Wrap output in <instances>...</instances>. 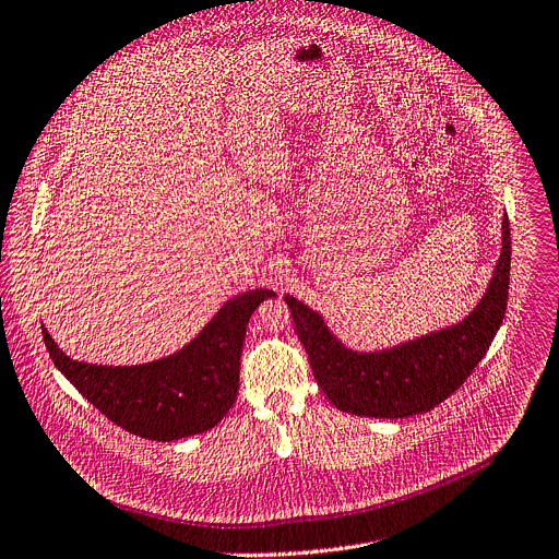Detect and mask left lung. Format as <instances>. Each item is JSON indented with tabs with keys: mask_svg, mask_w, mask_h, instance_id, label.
<instances>
[{
	"mask_svg": "<svg viewBox=\"0 0 559 559\" xmlns=\"http://www.w3.org/2000/svg\"><path fill=\"white\" fill-rule=\"evenodd\" d=\"M511 229L501 221V253L477 306L460 323L383 349L359 352L341 343L323 317L285 294L296 334L323 394L343 413L403 419L432 411L460 388L490 347L509 300Z\"/></svg>",
	"mask_w": 559,
	"mask_h": 559,
	"instance_id": "1",
	"label": "left lung"
}]
</instances>
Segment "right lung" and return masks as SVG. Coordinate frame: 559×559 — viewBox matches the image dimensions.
Here are the masks:
<instances>
[{
    "mask_svg": "<svg viewBox=\"0 0 559 559\" xmlns=\"http://www.w3.org/2000/svg\"><path fill=\"white\" fill-rule=\"evenodd\" d=\"M272 289L229 298L182 349L140 366L75 361L41 328L56 368L122 430L154 441H176L212 430L238 394L240 352L249 317Z\"/></svg>",
    "mask_w": 559,
    "mask_h": 559,
    "instance_id": "obj_1",
    "label": "right lung"
}]
</instances>
